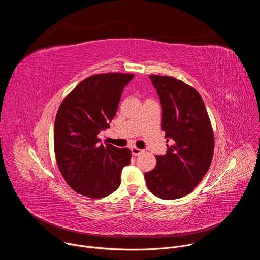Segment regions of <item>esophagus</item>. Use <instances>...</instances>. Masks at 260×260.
I'll return each mask as SVG.
<instances>
[{"instance_id": "esophagus-1", "label": "esophagus", "mask_w": 260, "mask_h": 260, "mask_svg": "<svg viewBox=\"0 0 260 260\" xmlns=\"http://www.w3.org/2000/svg\"><path fill=\"white\" fill-rule=\"evenodd\" d=\"M142 153H143V150L139 149V148H137V147H133V148H132V154H133L134 156H139V155L142 154Z\"/></svg>"}]
</instances>
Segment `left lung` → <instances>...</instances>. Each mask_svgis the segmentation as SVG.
I'll use <instances>...</instances> for the list:
<instances>
[{"instance_id":"left-lung-1","label":"left lung","mask_w":260,"mask_h":260,"mask_svg":"<svg viewBox=\"0 0 260 260\" xmlns=\"http://www.w3.org/2000/svg\"><path fill=\"white\" fill-rule=\"evenodd\" d=\"M162 107L161 128L168 150L156 155L155 168L145 173L155 197L176 200L189 194L207 174L213 158L214 134L206 106L190 85L171 76H149Z\"/></svg>"}]
</instances>
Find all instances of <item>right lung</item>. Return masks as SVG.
I'll use <instances>...</instances> for the list:
<instances>
[{"label":"right lung","instance_id":"1","mask_svg":"<svg viewBox=\"0 0 260 260\" xmlns=\"http://www.w3.org/2000/svg\"><path fill=\"white\" fill-rule=\"evenodd\" d=\"M134 74L105 73L87 77L61 102L54 122V153L69 186L79 194L102 199L120 185L132 151L100 144L99 134L110 127L124 86Z\"/></svg>","mask_w":260,"mask_h":260}]
</instances>
